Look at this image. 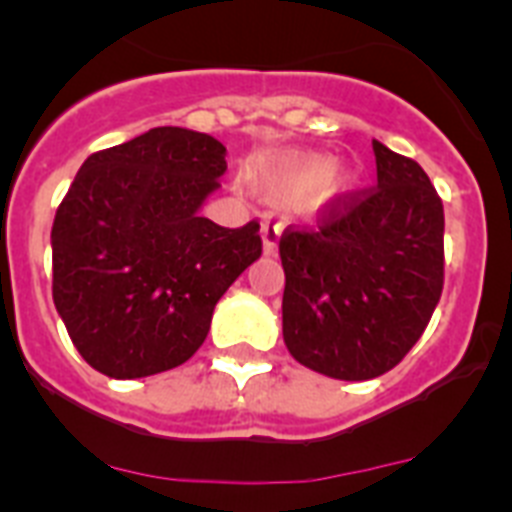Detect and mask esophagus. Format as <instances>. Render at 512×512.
Here are the masks:
<instances>
[{"instance_id": "esophagus-1", "label": "esophagus", "mask_w": 512, "mask_h": 512, "mask_svg": "<svg viewBox=\"0 0 512 512\" xmlns=\"http://www.w3.org/2000/svg\"><path fill=\"white\" fill-rule=\"evenodd\" d=\"M282 230H284L282 220H277V217L271 215V212H266L264 220H261V241H264L266 256L277 253L279 238H282Z\"/></svg>"}]
</instances>
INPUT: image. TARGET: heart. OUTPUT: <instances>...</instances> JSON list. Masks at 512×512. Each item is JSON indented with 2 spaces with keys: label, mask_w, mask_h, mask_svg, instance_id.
Instances as JSON below:
<instances>
[{
  "label": "heart",
  "mask_w": 512,
  "mask_h": 512,
  "mask_svg": "<svg viewBox=\"0 0 512 512\" xmlns=\"http://www.w3.org/2000/svg\"><path fill=\"white\" fill-rule=\"evenodd\" d=\"M284 174L292 184H300V187H315V184L325 182L330 174H333V158L330 156H300L287 161L284 166ZM330 182L341 187L343 176L333 174Z\"/></svg>",
  "instance_id": "1"
}]
</instances>
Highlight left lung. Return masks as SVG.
<instances>
[{
	"label": "left lung",
	"instance_id": "left-lung-1",
	"mask_svg": "<svg viewBox=\"0 0 512 512\" xmlns=\"http://www.w3.org/2000/svg\"><path fill=\"white\" fill-rule=\"evenodd\" d=\"M377 187L338 197L318 228L284 230L282 333L312 372L382 377L423 336L443 289V205L413 158L372 140Z\"/></svg>",
	"mask_w": 512,
	"mask_h": 512
}]
</instances>
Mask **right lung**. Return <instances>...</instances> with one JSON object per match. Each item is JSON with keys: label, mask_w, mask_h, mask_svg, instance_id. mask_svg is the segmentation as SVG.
<instances>
[{"label": "right lung", "mask_w": 512, "mask_h": 512, "mask_svg": "<svg viewBox=\"0 0 512 512\" xmlns=\"http://www.w3.org/2000/svg\"><path fill=\"white\" fill-rule=\"evenodd\" d=\"M225 169L223 143L187 128L81 164L53 220V302L97 372L140 379L192 359L217 300L261 256L259 223L200 215Z\"/></svg>", "instance_id": "1"}]
</instances>
